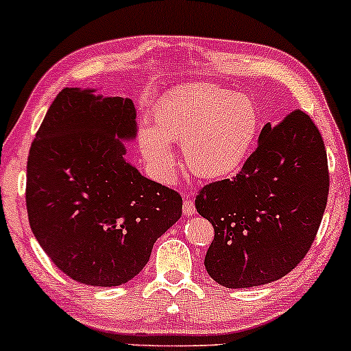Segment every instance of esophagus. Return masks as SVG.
<instances>
[{"instance_id":"obj_1","label":"esophagus","mask_w":351,"mask_h":351,"mask_svg":"<svg viewBox=\"0 0 351 351\" xmlns=\"http://www.w3.org/2000/svg\"><path fill=\"white\" fill-rule=\"evenodd\" d=\"M195 213V203L191 199H184L183 203V215L184 216H191Z\"/></svg>"}]
</instances>
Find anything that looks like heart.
<instances>
[{
    "label": "heart",
    "instance_id": "1",
    "mask_svg": "<svg viewBox=\"0 0 351 351\" xmlns=\"http://www.w3.org/2000/svg\"><path fill=\"white\" fill-rule=\"evenodd\" d=\"M155 127L140 130V148L162 175L175 165L170 143L183 145L188 170L199 178H226L243 167L261 128V114L245 95L204 86L181 88L155 107Z\"/></svg>",
    "mask_w": 351,
    "mask_h": 351
}]
</instances>
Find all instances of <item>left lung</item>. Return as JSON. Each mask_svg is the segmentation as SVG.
Instances as JSON below:
<instances>
[{"instance_id":"left-lung-1","label":"left lung","mask_w":351,"mask_h":351,"mask_svg":"<svg viewBox=\"0 0 351 351\" xmlns=\"http://www.w3.org/2000/svg\"><path fill=\"white\" fill-rule=\"evenodd\" d=\"M328 186L327 150L312 119L297 108L265 123L241 171L196 195V209L215 228L204 257L213 280L245 289L291 272L315 239Z\"/></svg>"}]
</instances>
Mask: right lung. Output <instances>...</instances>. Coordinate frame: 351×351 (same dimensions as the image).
Masks as SVG:
<instances>
[{
  "label": "right lung",
  "instance_id": "obj_1",
  "mask_svg": "<svg viewBox=\"0 0 351 351\" xmlns=\"http://www.w3.org/2000/svg\"><path fill=\"white\" fill-rule=\"evenodd\" d=\"M66 87L44 117L27 156L29 226L72 280L115 287L147 265L153 244L181 217L180 193L125 160L136 135L132 99Z\"/></svg>",
  "mask_w": 351,
  "mask_h": 351
}]
</instances>
